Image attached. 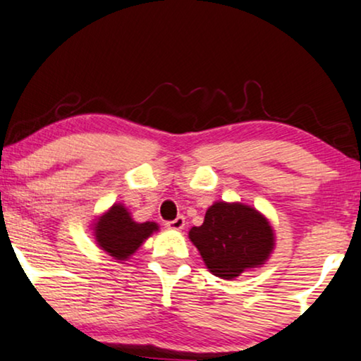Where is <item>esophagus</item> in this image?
Instances as JSON below:
<instances>
[{
    "instance_id": "obj_1",
    "label": "esophagus",
    "mask_w": 361,
    "mask_h": 361,
    "mask_svg": "<svg viewBox=\"0 0 361 361\" xmlns=\"http://www.w3.org/2000/svg\"><path fill=\"white\" fill-rule=\"evenodd\" d=\"M166 226L170 228V230H183V226H185V218H183V216H178L176 220L168 221Z\"/></svg>"
}]
</instances>
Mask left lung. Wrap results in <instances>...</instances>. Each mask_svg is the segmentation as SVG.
<instances>
[{"instance_id":"obj_1","label":"left lung","mask_w":361,"mask_h":361,"mask_svg":"<svg viewBox=\"0 0 361 361\" xmlns=\"http://www.w3.org/2000/svg\"><path fill=\"white\" fill-rule=\"evenodd\" d=\"M188 236L208 270L223 280L262 267L275 248L270 221L258 209L238 202L213 203L203 225L191 228Z\"/></svg>"}]
</instances>
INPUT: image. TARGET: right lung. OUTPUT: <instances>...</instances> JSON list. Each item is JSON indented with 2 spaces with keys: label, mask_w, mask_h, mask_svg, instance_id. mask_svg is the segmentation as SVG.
<instances>
[{
  "label": "right lung",
  "mask_w": 361,
  "mask_h": 361,
  "mask_svg": "<svg viewBox=\"0 0 361 361\" xmlns=\"http://www.w3.org/2000/svg\"><path fill=\"white\" fill-rule=\"evenodd\" d=\"M154 231H158L157 223L135 221L128 208L121 203L113 204L93 223V235L97 245L109 257L120 259V262L130 258Z\"/></svg>",
  "instance_id": "add662e5"
}]
</instances>
